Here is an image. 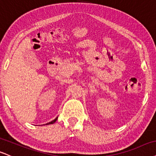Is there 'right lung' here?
<instances>
[{
	"label": "right lung",
	"instance_id": "obj_1",
	"mask_svg": "<svg viewBox=\"0 0 156 156\" xmlns=\"http://www.w3.org/2000/svg\"><path fill=\"white\" fill-rule=\"evenodd\" d=\"M57 119H58V117H57L54 120H53V121H51V122H49V123H46V124H45V125H48V124H52V123H55L56 121H57Z\"/></svg>",
	"mask_w": 156,
	"mask_h": 156
}]
</instances>
